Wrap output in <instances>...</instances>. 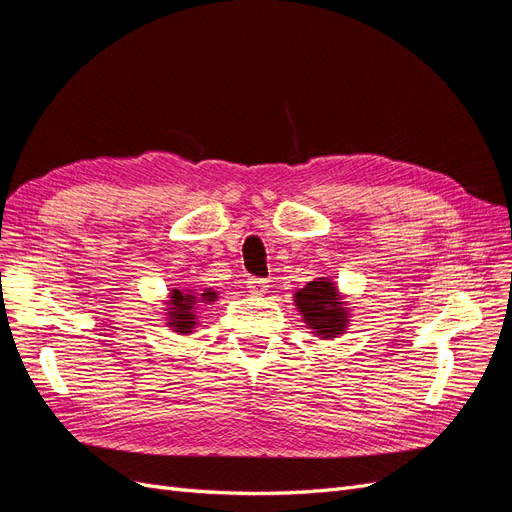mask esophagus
Returning <instances> with one entry per match:
<instances>
[{
	"label": "esophagus",
	"instance_id": "1",
	"mask_svg": "<svg viewBox=\"0 0 512 512\" xmlns=\"http://www.w3.org/2000/svg\"><path fill=\"white\" fill-rule=\"evenodd\" d=\"M247 288H250V292L254 294V297H265L267 290H269L267 282L265 280H258V277H250V280H247Z\"/></svg>",
	"mask_w": 512,
	"mask_h": 512
}]
</instances>
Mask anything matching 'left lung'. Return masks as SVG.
Here are the masks:
<instances>
[{
	"label": "left lung",
	"mask_w": 512,
	"mask_h": 512,
	"mask_svg": "<svg viewBox=\"0 0 512 512\" xmlns=\"http://www.w3.org/2000/svg\"><path fill=\"white\" fill-rule=\"evenodd\" d=\"M294 307L314 337L335 339L350 327L352 307L331 277H316L292 294Z\"/></svg>",
	"instance_id": "8db88e82"
}]
</instances>
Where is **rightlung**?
Masks as SVG:
<instances>
[{"mask_svg": "<svg viewBox=\"0 0 512 512\" xmlns=\"http://www.w3.org/2000/svg\"><path fill=\"white\" fill-rule=\"evenodd\" d=\"M218 290L205 288L198 292L196 288H170L164 299V324L175 335H192L198 327V309L218 301Z\"/></svg>", "mask_w": 512, "mask_h": 512, "instance_id": "obj_1", "label": "right lung"}]
</instances>
